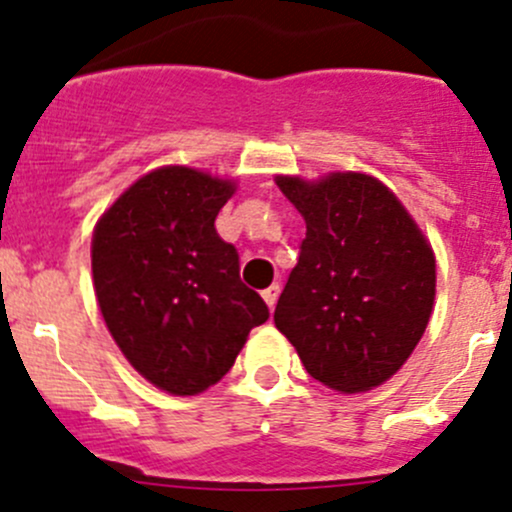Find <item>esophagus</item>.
I'll list each match as a JSON object with an SVG mask.
<instances>
[{"label":"esophagus","mask_w":512,"mask_h":512,"mask_svg":"<svg viewBox=\"0 0 512 512\" xmlns=\"http://www.w3.org/2000/svg\"><path fill=\"white\" fill-rule=\"evenodd\" d=\"M277 297H280V285H270L267 289H262V299H265L270 309H275Z\"/></svg>","instance_id":"esophagus-1"}]
</instances>
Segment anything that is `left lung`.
I'll return each instance as SVG.
<instances>
[{
    "instance_id": "left-lung-1",
    "label": "left lung",
    "mask_w": 512,
    "mask_h": 512,
    "mask_svg": "<svg viewBox=\"0 0 512 512\" xmlns=\"http://www.w3.org/2000/svg\"><path fill=\"white\" fill-rule=\"evenodd\" d=\"M307 237L275 309L309 376L342 394L384 384L421 342L436 257L401 200L364 173L277 175Z\"/></svg>"
}]
</instances>
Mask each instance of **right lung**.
Masks as SVG:
<instances>
[{
	"label": "right lung",
	"instance_id": "obj_1",
	"mask_svg": "<svg viewBox=\"0 0 512 512\" xmlns=\"http://www.w3.org/2000/svg\"><path fill=\"white\" fill-rule=\"evenodd\" d=\"M232 180L185 165L138 178L96 223L91 270L103 322L133 369L195 396L232 369L270 309L240 280V257L215 230Z\"/></svg>",
	"mask_w": 512,
	"mask_h": 512
}]
</instances>
